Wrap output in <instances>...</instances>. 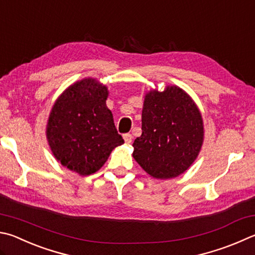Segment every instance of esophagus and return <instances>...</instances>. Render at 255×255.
I'll use <instances>...</instances> for the list:
<instances>
[{
	"label": "esophagus",
	"mask_w": 255,
	"mask_h": 255,
	"mask_svg": "<svg viewBox=\"0 0 255 255\" xmlns=\"http://www.w3.org/2000/svg\"><path fill=\"white\" fill-rule=\"evenodd\" d=\"M124 139L127 143H130L131 140H132V135H131V133H125Z\"/></svg>",
	"instance_id": "obj_1"
}]
</instances>
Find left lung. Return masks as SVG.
<instances>
[{
	"instance_id": "left-lung-1",
	"label": "left lung",
	"mask_w": 255,
	"mask_h": 255,
	"mask_svg": "<svg viewBox=\"0 0 255 255\" xmlns=\"http://www.w3.org/2000/svg\"><path fill=\"white\" fill-rule=\"evenodd\" d=\"M141 130L132 143V156L146 173L159 179L183 174L196 159L204 137L200 110L176 86L146 95Z\"/></svg>"
}]
</instances>
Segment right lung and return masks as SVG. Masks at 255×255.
<instances>
[{"mask_svg":"<svg viewBox=\"0 0 255 255\" xmlns=\"http://www.w3.org/2000/svg\"><path fill=\"white\" fill-rule=\"evenodd\" d=\"M107 97V87L89 78L69 87L51 110V150L64 167L82 176L99 170L114 148L124 143L106 106Z\"/></svg>","mask_w":255,"mask_h":255,"instance_id":"right-lung-1","label":"right lung"}]
</instances>
